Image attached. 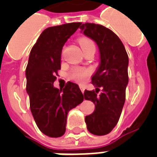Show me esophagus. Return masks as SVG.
<instances>
[{"label": "esophagus", "mask_w": 157, "mask_h": 157, "mask_svg": "<svg viewBox=\"0 0 157 157\" xmlns=\"http://www.w3.org/2000/svg\"><path fill=\"white\" fill-rule=\"evenodd\" d=\"M80 89H81V92L84 93V91H85V90H86V87H85L84 86H82V85H81V86H80Z\"/></svg>", "instance_id": "esophagus-1"}]
</instances>
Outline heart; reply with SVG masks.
Segmentation results:
<instances>
[{
	"instance_id": "1",
	"label": "heart",
	"mask_w": 157,
	"mask_h": 157,
	"mask_svg": "<svg viewBox=\"0 0 157 157\" xmlns=\"http://www.w3.org/2000/svg\"><path fill=\"white\" fill-rule=\"evenodd\" d=\"M79 44L82 48V50L85 48L88 47L90 45H94L93 40L88 37H81L79 39ZM91 74V70L85 67H75L71 70L70 72V77L71 80L76 81L79 83H84L87 81V79Z\"/></svg>"
}]
</instances>
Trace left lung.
I'll return each mask as SVG.
<instances>
[{"mask_svg": "<svg viewBox=\"0 0 157 157\" xmlns=\"http://www.w3.org/2000/svg\"><path fill=\"white\" fill-rule=\"evenodd\" d=\"M81 29L96 42L100 53V65L92 76L95 90H85L84 98L92 101L95 109L86 116L87 129L94 135L109 134L117 125L125 101L129 81V58L120 38L112 30L95 23L82 24ZM101 93L98 94V91Z\"/></svg>", "mask_w": 157, "mask_h": 157, "instance_id": "1", "label": "left lung"}]
</instances>
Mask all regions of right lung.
Instances as JSON below:
<instances>
[{"mask_svg": "<svg viewBox=\"0 0 157 157\" xmlns=\"http://www.w3.org/2000/svg\"><path fill=\"white\" fill-rule=\"evenodd\" d=\"M81 24L70 23L46 28L29 55L26 68V90L31 112L39 129L51 138L63 135L67 113L84 100L83 94L76 84L68 81L60 90L54 87L61 68L63 47Z\"/></svg>", "mask_w": 157, "mask_h": 157, "instance_id": "1", "label": "right lung"}]
</instances>
